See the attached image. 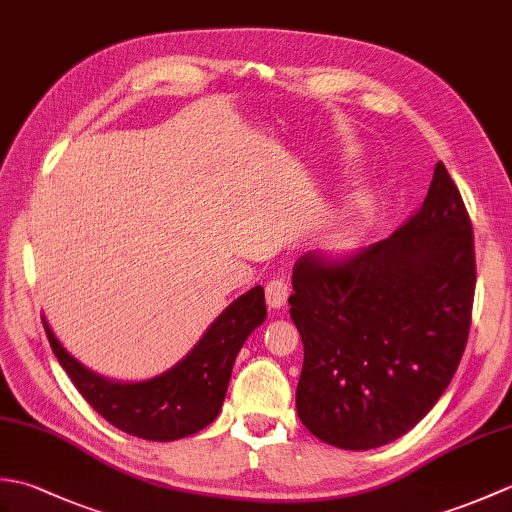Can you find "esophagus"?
I'll return each instance as SVG.
<instances>
[{"label": "esophagus", "instance_id": "esophagus-1", "mask_svg": "<svg viewBox=\"0 0 512 512\" xmlns=\"http://www.w3.org/2000/svg\"><path fill=\"white\" fill-rule=\"evenodd\" d=\"M288 295H290V284L284 277H273L266 284V301L270 308L286 306Z\"/></svg>", "mask_w": 512, "mask_h": 512}]
</instances>
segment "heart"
Masks as SVG:
<instances>
[{
  "instance_id": "heart-1",
  "label": "heart",
  "mask_w": 512,
  "mask_h": 512,
  "mask_svg": "<svg viewBox=\"0 0 512 512\" xmlns=\"http://www.w3.org/2000/svg\"><path fill=\"white\" fill-rule=\"evenodd\" d=\"M350 239H352V228L350 226L341 224V226H336L330 231V244L332 246H345L347 242H350Z\"/></svg>"
}]
</instances>
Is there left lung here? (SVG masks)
<instances>
[{
  "mask_svg": "<svg viewBox=\"0 0 512 512\" xmlns=\"http://www.w3.org/2000/svg\"><path fill=\"white\" fill-rule=\"evenodd\" d=\"M292 290L301 422L352 451L405 436L449 387L471 330L473 224L447 167L438 162L420 209L383 242L301 255Z\"/></svg>",
  "mask_w": 512,
  "mask_h": 512,
  "instance_id": "left-lung-1",
  "label": "left lung"
}]
</instances>
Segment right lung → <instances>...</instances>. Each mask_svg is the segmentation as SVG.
<instances>
[{
	"label": "right lung",
	"mask_w": 512,
	"mask_h": 512,
	"mask_svg": "<svg viewBox=\"0 0 512 512\" xmlns=\"http://www.w3.org/2000/svg\"><path fill=\"white\" fill-rule=\"evenodd\" d=\"M264 319V288L255 286L215 319L176 367L143 383H114L96 376L68 354L46 321L43 328L65 374L107 422L129 436L171 442L193 436L217 418L235 356Z\"/></svg>",
	"instance_id": "obj_1"
}]
</instances>
